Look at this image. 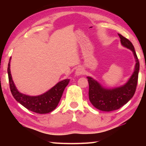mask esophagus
<instances>
[{
  "label": "esophagus",
  "instance_id": "esophagus-1",
  "mask_svg": "<svg viewBox=\"0 0 146 146\" xmlns=\"http://www.w3.org/2000/svg\"><path fill=\"white\" fill-rule=\"evenodd\" d=\"M84 73V69L82 68H78L76 70L75 75L76 76H81L82 75H83Z\"/></svg>",
  "mask_w": 146,
  "mask_h": 146
}]
</instances>
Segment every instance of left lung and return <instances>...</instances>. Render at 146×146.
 Returning a JSON list of instances; mask_svg holds the SVG:
<instances>
[{
    "label": "left lung",
    "mask_w": 146,
    "mask_h": 146,
    "mask_svg": "<svg viewBox=\"0 0 146 146\" xmlns=\"http://www.w3.org/2000/svg\"><path fill=\"white\" fill-rule=\"evenodd\" d=\"M122 46L132 51L135 58V66L131 76L124 84L113 88H106L91 76H88L89 98L94 107L103 111L117 110L127 104L134 95L137 88L139 61L133 44L122 35L118 34Z\"/></svg>",
    "instance_id": "1"
}]
</instances>
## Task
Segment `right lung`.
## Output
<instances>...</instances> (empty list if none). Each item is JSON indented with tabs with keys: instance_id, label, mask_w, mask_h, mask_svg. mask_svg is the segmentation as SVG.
<instances>
[{
	"instance_id": "1",
	"label": "right lung",
	"mask_w": 146,
	"mask_h": 146,
	"mask_svg": "<svg viewBox=\"0 0 146 146\" xmlns=\"http://www.w3.org/2000/svg\"><path fill=\"white\" fill-rule=\"evenodd\" d=\"M11 58L10 57L8 63V73L9 87L15 99L28 110L39 114H46L55 110L60 102L64 89L70 82V79H64L60 81L50 90L42 95L38 96L25 95L17 90L12 79L10 71Z\"/></svg>"
}]
</instances>
